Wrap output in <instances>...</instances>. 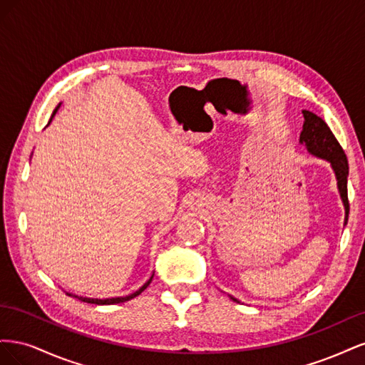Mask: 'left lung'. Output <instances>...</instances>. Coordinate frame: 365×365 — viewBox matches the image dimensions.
<instances>
[{"instance_id":"left-lung-1","label":"left lung","mask_w":365,"mask_h":365,"mask_svg":"<svg viewBox=\"0 0 365 365\" xmlns=\"http://www.w3.org/2000/svg\"><path fill=\"white\" fill-rule=\"evenodd\" d=\"M303 129L300 134V145L307 149V152L314 157H318L322 160H326L330 163V168H332L335 178H336V185H338V192L339 197L342 201V205H344V225H347V219H349V200H347V176H349V164H347V157L344 150L339 146L338 140L332 134V130L326 125V121L318 117L317 114L307 111V109H303ZM231 300H235L240 303L237 298L233 295H230Z\"/></svg>"}]
</instances>
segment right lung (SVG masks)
Wrapping results in <instances>:
<instances>
[{"label":"right lung","instance_id":"right-lung-1","mask_svg":"<svg viewBox=\"0 0 365 365\" xmlns=\"http://www.w3.org/2000/svg\"><path fill=\"white\" fill-rule=\"evenodd\" d=\"M61 108V103L56 106V109H54L53 111V115H51V118H50V121H48V125L51 123V120H53V117L56 115V113H58V109ZM47 125V126H48ZM152 279H153V274L150 275V279L141 286L140 289H137L135 292H132V294H129V295H126V297H111V298H90V297H79V295H76V294H70V292H67L70 297H74V298H77V300H82V302H85V303H93V304H117V303H125V302H128V300H130V298H134V297H137V295H140L143 291H145L148 286L150 284V282H152Z\"/></svg>","mask_w":365,"mask_h":365}]
</instances>
